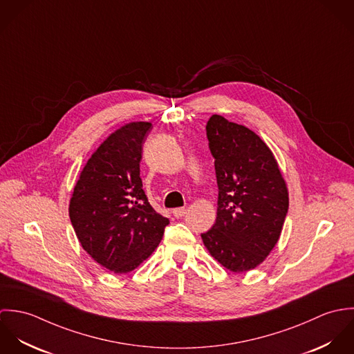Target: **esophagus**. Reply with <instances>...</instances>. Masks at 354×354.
Returning a JSON list of instances; mask_svg holds the SVG:
<instances>
[{
  "mask_svg": "<svg viewBox=\"0 0 354 354\" xmlns=\"http://www.w3.org/2000/svg\"><path fill=\"white\" fill-rule=\"evenodd\" d=\"M185 214H187V208L185 207H180V208H174L173 209V215L176 218H183Z\"/></svg>",
  "mask_w": 354,
  "mask_h": 354,
  "instance_id": "obj_1",
  "label": "esophagus"
}]
</instances>
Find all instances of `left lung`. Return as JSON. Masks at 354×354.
<instances>
[{"mask_svg": "<svg viewBox=\"0 0 354 354\" xmlns=\"http://www.w3.org/2000/svg\"><path fill=\"white\" fill-rule=\"evenodd\" d=\"M205 131L219 192L216 219L203 243L225 268L245 272L279 240L289 208L286 181L270 147L247 127L214 114Z\"/></svg>", "mask_w": 354, "mask_h": 354, "instance_id": "obj_1", "label": "left lung"}]
</instances>
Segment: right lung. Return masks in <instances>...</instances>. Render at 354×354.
Returning <instances> with one entry per match:
<instances>
[{"instance_id":"1","label":"right lung","mask_w":354,"mask_h":354,"mask_svg":"<svg viewBox=\"0 0 354 354\" xmlns=\"http://www.w3.org/2000/svg\"><path fill=\"white\" fill-rule=\"evenodd\" d=\"M150 129L151 122H129L106 138L83 167L69 202V218L83 250L114 274L139 267L169 225L149 203L140 178Z\"/></svg>"}]
</instances>
